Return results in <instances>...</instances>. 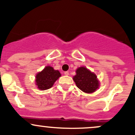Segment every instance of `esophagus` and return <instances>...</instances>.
I'll use <instances>...</instances> for the list:
<instances>
[{"label":"esophagus","mask_w":135,"mask_h":135,"mask_svg":"<svg viewBox=\"0 0 135 135\" xmlns=\"http://www.w3.org/2000/svg\"><path fill=\"white\" fill-rule=\"evenodd\" d=\"M64 74H65V76H69V72L66 71V72H64Z\"/></svg>","instance_id":"1"}]
</instances>
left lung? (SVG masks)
<instances>
[{
  "label": "left lung",
  "mask_w": 135,
  "mask_h": 135,
  "mask_svg": "<svg viewBox=\"0 0 135 135\" xmlns=\"http://www.w3.org/2000/svg\"><path fill=\"white\" fill-rule=\"evenodd\" d=\"M76 72L73 79L80 90L85 93H93L98 89L100 82L94 73L84 66L79 67Z\"/></svg>",
  "instance_id": "left-lung-1"
}]
</instances>
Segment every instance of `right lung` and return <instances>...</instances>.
Instances as JSON below:
<instances>
[{
  "label": "right lung",
  "instance_id": "1",
  "mask_svg": "<svg viewBox=\"0 0 135 135\" xmlns=\"http://www.w3.org/2000/svg\"><path fill=\"white\" fill-rule=\"evenodd\" d=\"M61 76L59 70L50 66H46L41 72L35 76V85L40 90H47L53 86L55 82Z\"/></svg>",
  "mask_w": 135,
  "mask_h": 135
}]
</instances>
